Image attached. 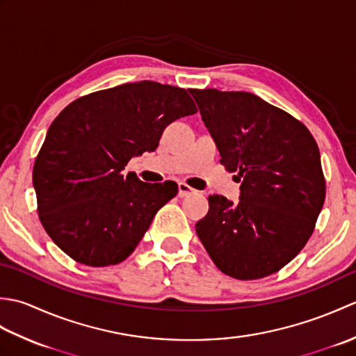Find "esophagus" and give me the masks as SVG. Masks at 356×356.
<instances>
[{"mask_svg":"<svg viewBox=\"0 0 356 356\" xmlns=\"http://www.w3.org/2000/svg\"><path fill=\"white\" fill-rule=\"evenodd\" d=\"M194 193H195V190H194V188H191L190 185H186L185 182L179 184V195H180V197H186V195H191Z\"/></svg>","mask_w":356,"mask_h":356,"instance_id":"1","label":"esophagus"}]
</instances>
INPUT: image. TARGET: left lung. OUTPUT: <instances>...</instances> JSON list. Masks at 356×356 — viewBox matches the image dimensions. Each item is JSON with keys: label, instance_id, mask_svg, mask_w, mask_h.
I'll return each instance as SVG.
<instances>
[{"label": "left lung", "instance_id": "8db88e82", "mask_svg": "<svg viewBox=\"0 0 356 356\" xmlns=\"http://www.w3.org/2000/svg\"><path fill=\"white\" fill-rule=\"evenodd\" d=\"M190 93L220 163L241 180L238 203L209 195L195 232L223 274L237 280L274 274L305 248L321 213L326 182L318 145L300 120L252 93Z\"/></svg>", "mask_w": 356, "mask_h": 356}]
</instances>
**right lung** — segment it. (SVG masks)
<instances>
[{
	"instance_id": "obj_1",
	"label": "right lung",
	"mask_w": 356,
	"mask_h": 356,
	"mask_svg": "<svg viewBox=\"0 0 356 356\" xmlns=\"http://www.w3.org/2000/svg\"><path fill=\"white\" fill-rule=\"evenodd\" d=\"M194 113L185 88L154 81L99 90L67 105L33 165L38 214L58 248L86 266L124 261L177 185L145 184L122 170L157 148L166 125Z\"/></svg>"
}]
</instances>
